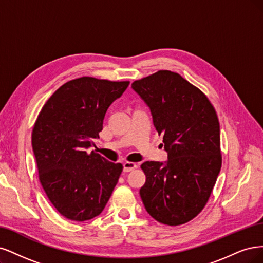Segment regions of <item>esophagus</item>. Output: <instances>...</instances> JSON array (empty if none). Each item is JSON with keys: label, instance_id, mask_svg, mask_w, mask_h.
Listing matches in <instances>:
<instances>
[{"label": "esophagus", "instance_id": "obj_1", "mask_svg": "<svg viewBox=\"0 0 263 263\" xmlns=\"http://www.w3.org/2000/svg\"><path fill=\"white\" fill-rule=\"evenodd\" d=\"M138 165L135 163H132V162H124L123 163V172L124 173H129L131 171H133L134 168H137Z\"/></svg>", "mask_w": 263, "mask_h": 263}]
</instances>
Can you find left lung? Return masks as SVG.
Masks as SVG:
<instances>
[{
    "label": "left lung",
    "mask_w": 263,
    "mask_h": 263,
    "mask_svg": "<svg viewBox=\"0 0 263 263\" xmlns=\"http://www.w3.org/2000/svg\"><path fill=\"white\" fill-rule=\"evenodd\" d=\"M149 107L168 160L144 162L140 196L157 222L178 226L204 209L222 166L219 122L203 91L178 73L160 70L134 81Z\"/></svg>",
    "instance_id": "8db88e82"
}]
</instances>
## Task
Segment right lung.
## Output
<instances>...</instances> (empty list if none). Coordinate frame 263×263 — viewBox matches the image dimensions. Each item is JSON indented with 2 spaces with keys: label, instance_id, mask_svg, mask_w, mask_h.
Listing matches in <instances>:
<instances>
[{
  "label": "right lung",
  "instance_id": "1",
  "mask_svg": "<svg viewBox=\"0 0 263 263\" xmlns=\"http://www.w3.org/2000/svg\"><path fill=\"white\" fill-rule=\"evenodd\" d=\"M129 84L89 76L66 82L47 100L33 124L39 181L67 219L84 222L99 215L119 180L122 164L87 148L99 138L107 109Z\"/></svg>",
  "mask_w": 263,
  "mask_h": 263
}]
</instances>
